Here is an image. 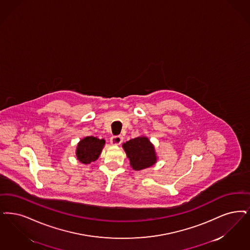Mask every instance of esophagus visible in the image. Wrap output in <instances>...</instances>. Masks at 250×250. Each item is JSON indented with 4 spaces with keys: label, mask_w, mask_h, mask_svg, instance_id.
Returning a JSON list of instances; mask_svg holds the SVG:
<instances>
[{
    "label": "esophagus",
    "mask_w": 250,
    "mask_h": 250,
    "mask_svg": "<svg viewBox=\"0 0 250 250\" xmlns=\"http://www.w3.org/2000/svg\"><path fill=\"white\" fill-rule=\"evenodd\" d=\"M123 142V137L122 136H112L110 138V143L112 145H120Z\"/></svg>",
    "instance_id": "34e87169"
}]
</instances>
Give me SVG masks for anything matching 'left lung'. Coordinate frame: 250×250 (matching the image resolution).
<instances>
[{
	"instance_id": "left-lung-1",
	"label": "left lung",
	"mask_w": 250,
	"mask_h": 250,
	"mask_svg": "<svg viewBox=\"0 0 250 250\" xmlns=\"http://www.w3.org/2000/svg\"><path fill=\"white\" fill-rule=\"evenodd\" d=\"M130 161V166L134 170L145 169L153 166L156 160V153L153 145L146 137H138L123 144Z\"/></svg>"
}]
</instances>
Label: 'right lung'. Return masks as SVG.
I'll return each instance as SVG.
<instances>
[{
  "mask_svg": "<svg viewBox=\"0 0 250 250\" xmlns=\"http://www.w3.org/2000/svg\"><path fill=\"white\" fill-rule=\"evenodd\" d=\"M105 145V140L96 137H85L77 145L76 156L83 164H90L97 160Z\"/></svg>",
  "mask_w": 250,
  "mask_h": 250,
  "instance_id": "right-lung-1",
  "label": "right lung"
}]
</instances>
